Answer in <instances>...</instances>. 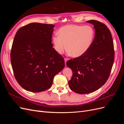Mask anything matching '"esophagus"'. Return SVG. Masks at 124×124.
<instances>
[{
  "mask_svg": "<svg viewBox=\"0 0 124 124\" xmlns=\"http://www.w3.org/2000/svg\"><path fill=\"white\" fill-rule=\"evenodd\" d=\"M64 60H65V65H66V62H67V61H68V59L66 58H65Z\"/></svg>",
  "mask_w": 124,
  "mask_h": 124,
  "instance_id": "obj_1",
  "label": "esophagus"
}]
</instances>
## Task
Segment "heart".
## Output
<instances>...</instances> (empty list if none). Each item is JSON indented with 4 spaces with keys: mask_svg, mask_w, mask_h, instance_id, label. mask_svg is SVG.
Segmentation results:
<instances>
[{
    "mask_svg": "<svg viewBox=\"0 0 124 124\" xmlns=\"http://www.w3.org/2000/svg\"><path fill=\"white\" fill-rule=\"evenodd\" d=\"M58 34L53 36L52 42L56 51L62 54L67 48L74 57L84 55L92 46L95 31L89 25H67L60 28Z\"/></svg>",
    "mask_w": 124,
    "mask_h": 124,
    "instance_id": "heart-1",
    "label": "heart"
}]
</instances>
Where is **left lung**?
<instances>
[{"label": "left lung", "instance_id": "left-lung-1", "mask_svg": "<svg viewBox=\"0 0 124 124\" xmlns=\"http://www.w3.org/2000/svg\"><path fill=\"white\" fill-rule=\"evenodd\" d=\"M87 22L95 29L92 46L84 55L67 62L73 73L68 82L69 87L80 94L95 92L106 83L114 59L113 39L107 26L96 20Z\"/></svg>", "mask_w": 124, "mask_h": 124}]
</instances>
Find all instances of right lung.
Wrapping results in <instances>:
<instances>
[{
    "mask_svg": "<svg viewBox=\"0 0 124 124\" xmlns=\"http://www.w3.org/2000/svg\"><path fill=\"white\" fill-rule=\"evenodd\" d=\"M54 27L32 23L16 33L11 62L17 82L26 91L38 93L50 88L55 75L64 68V59L52 43Z\"/></svg>",
    "mask_w": 124,
    "mask_h": 124,
    "instance_id": "1",
    "label": "right lung"
}]
</instances>
